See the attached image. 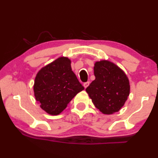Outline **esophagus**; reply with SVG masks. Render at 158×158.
<instances>
[{
  "mask_svg": "<svg viewBox=\"0 0 158 158\" xmlns=\"http://www.w3.org/2000/svg\"><path fill=\"white\" fill-rule=\"evenodd\" d=\"M89 85H90V81H87V82H85L83 85H84V87H85V88H87V87L89 86Z\"/></svg>",
  "mask_w": 158,
  "mask_h": 158,
  "instance_id": "obj_1",
  "label": "esophagus"
}]
</instances>
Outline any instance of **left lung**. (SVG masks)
<instances>
[{
	"mask_svg": "<svg viewBox=\"0 0 158 158\" xmlns=\"http://www.w3.org/2000/svg\"><path fill=\"white\" fill-rule=\"evenodd\" d=\"M96 79L86 88L93 103L104 114L118 112L130 94V83L123 71L109 61L95 63Z\"/></svg>",
	"mask_w": 158,
	"mask_h": 158,
	"instance_id": "left-lung-1",
	"label": "left lung"
}]
</instances>
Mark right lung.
Segmentation results:
<instances>
[{"mask_svg":"<svg viewBox=\"0 0 158 158\" xmlns=\"http://www.w3.org/2000/svg\"><path fill=\"white\" fill-rule=\"evenodd\" d=\"M84 87L71 69V60L60 57L38 72L34 91L40 107L48 114L59 115Z\"/></svg>","mask_w":158,"mask_h":158,"instance_id":"right-lung-1","label":"right lung"}]
</instances>
